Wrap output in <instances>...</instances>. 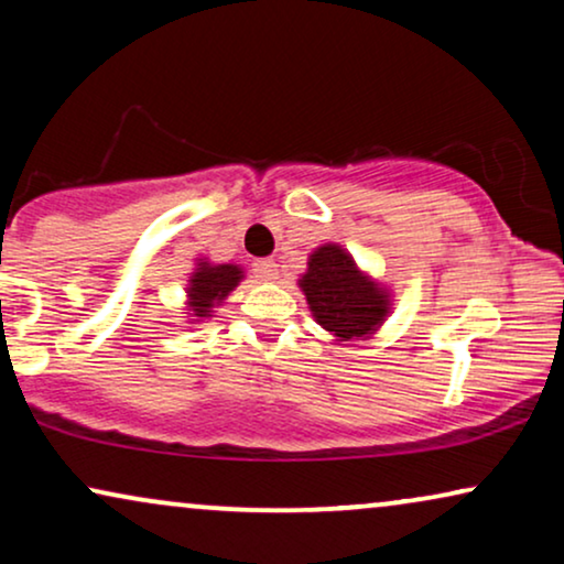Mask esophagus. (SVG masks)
Returning a JSON list of instances; mask_svg holds the SVG:
<instances>
[{"label":"esophagus","instance_id":"obj_1","mask_svg":"<svg viewBox=\"0 0 564 564\" xmlns=\"http://www.w3.org/2000/svg\"><path fill=\"white\" fill-rule=\"evenodd\" d=\"M253 272H257V276H261V280L272 282L276 280V274H280V269H276L274 259H259L253 261Z\"/></svg>","mask_w":564,"mask_h":564}]
</instances>
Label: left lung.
Segmentation results:
<instances>
[{"instance_id": "obj_1", "label": "left lung", "mask_w": 564, "mask_h": 564, "mask_svg": "<svg viewBox=\"0 0 564 564\" xmlns=\"http://www.w3.org/2000/svg\"><path fill=\"white\" fill-rule=\"evenodd\" d=\"M300 288L313 318L338 341L369 336L390 311L388 292L359 272L357 261L336 243H326L311 253Z\"/></svg>"}]
</instances>
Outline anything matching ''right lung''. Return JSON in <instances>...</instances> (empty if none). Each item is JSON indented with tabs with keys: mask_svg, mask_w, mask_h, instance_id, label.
<instances>
[{
	"mask_svg": "<svg viewBox=\"0 0 564 564\" xmlns=\"http://www.w3.org/2000/svg\"><path fill=\"white\" fill-rule=\"evenodd\" d=\"M243 280V269L236 264H207L199 261L195 272H192L187 295L189 307L197 318H207L213 313V307L220 300L228 297V292L238 288V282Z\"/></svg>",
	"mask_w": 564,
	"mask_h": 564,
	"instance_id": "add662e5",
	"label": "right lung"
}]
</instances>
